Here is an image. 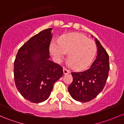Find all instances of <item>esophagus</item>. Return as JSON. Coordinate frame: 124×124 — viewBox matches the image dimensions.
I'll list each match as a JSON object with an SVG mask.
<instances>
[{
    "label": "esophagus",
    "mask_w": 124,
    "mask_h": 124,
    "mask_svg": "<svg viewBox=\"0 0 124 124\" xmlns=\"http://www.w3.org/2000/svg\"><path fill=\"white\" fill-rule=\"evenodd\" d=\"M63 74H70V70H67V68H63Z\"/></svg>",
    "instance_id": "obj_1"
}]
</instances>
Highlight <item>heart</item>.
Here are the masks:
<instances>
[{
  "mask_svg": "<svg viewBox=\"0 0 124 124\" xmlns=\"http://www.w3.org/2000/svg\"><path fill=\"white\" fill-rule=\"evenodd\" d=\"M50 51L56 61L60 62L69 52L68 58L76 69L83 70L90 65L97 52V46L92 40L78 33L62 36L58 41H53Z\"/></svg>",
  "mask_w": 124,
  "mask_h": 124,
  "instance_id": "b5f03b06",
  "label": "heart"
}]
</instances>
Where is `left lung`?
<instances>
[{
	"label": "left lung",
	"instance_id": "1",
	"mask_svg": "<svg viewBox=\"0 0 124 124\" xmlns=\"http://www.w3.org/2000/svg\"><path fill=\"white\" fill-rule=\"evenodd\" d=\"M98 52L97 59L90 68L80 72H72L73 81L68 87L70 95L75 100L88 102L102 91L110 70L108 54L95 38Z\"/></svg>",
	"mask_w": 124,
	"mask_h": 124
}]
</instances>
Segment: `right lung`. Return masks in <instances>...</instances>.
<instances>
[{
    "instance_id": "1",
    "label": "right lung",
    "mask_w": 124,
    "mask_h": 124,
    "mask_svg": "<svg viewBox=\"0 0 124 124\" xmlns=\"http://www.w3.org/2000/svg\"><path fill=\"white\" fill-rule=\"evenodd\" d=\"M52 29L43 30L19 48L14 63L16 87L32 102L49 97L54 83L63 76V68L49 60Z\"/></svg>"
}]
</instances>
